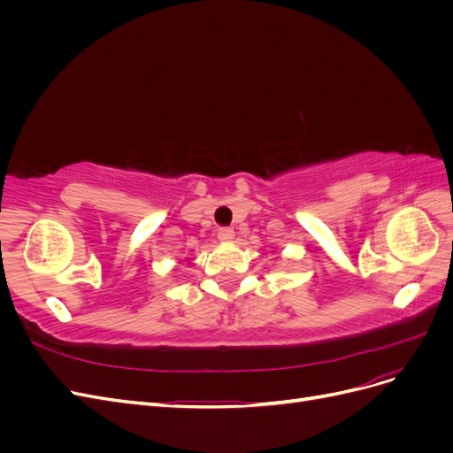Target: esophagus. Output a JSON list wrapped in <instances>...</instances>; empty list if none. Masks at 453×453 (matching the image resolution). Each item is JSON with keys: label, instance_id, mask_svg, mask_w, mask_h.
Listing matches in <instances>:
<instances>
[{"label": "esophagus", "instance_id": "esophagus-1", "mask_svg": "<svg viewBox=\"0 0 453 453\" xmlns=\"http://www.w3.org/2000/svg\"><path fill=\"white\" fill-rule=\"evenodd\" d=\"M217 236H219V240L230 242L232 238H234V228H230V226H221V228L217 230Z\"/></svg>", "mask_w": 453, "mask_h": 453}]
</instances>
